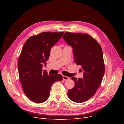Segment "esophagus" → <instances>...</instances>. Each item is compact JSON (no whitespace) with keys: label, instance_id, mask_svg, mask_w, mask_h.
Returning a JSON list of instances; mask_svg holds the SVG:
<instances>
[{"label":"esophagus","instance_id":"1","mask_svg":"<svg viewBox=\"0 0 124 124\" xmlns=\"http://www.w3.org/2000/svg\"><path fill=\"white\" fill-rule=\"evenodd\" d=\"M62 78H63V80L67 81V80H68L69 79V78L68 77H67V76H62Z\"/></svg>","mask_w":124,"mask_h":124}]
</instances>
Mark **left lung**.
I'll use <instances>...</instances> for the list:
<instances>
[{
  "instance_id": "obj_1",
  "label": "left lung",
  "mask_w": 124,
  "mask_h": 124,
  "mask_svg": "<svg viewBox=\"0 0 124 124\" xmlns=\"http://www.w3.org/2000/svg\"><path fill=\"white\" fill-rule=\"evenodd\" d=\"M63 38L72 46L74 62L81 66L84 72L83 78H71L75 85L69 89L68 96L74 102H83L95 94L102 82L105 71L102 48L86 33L66 32Z\"/></svg>"
}]
</instances>
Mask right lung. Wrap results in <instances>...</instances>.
Returning a JSON list of instances; mask_svg holds the SVG:
<instances>
[{"label": "right lung", "instance_id": "obj_1", "mask_svg": "<svg viewBox=\"0 0 124 124\" xmlns=\"http://www.w3.org/2000/svg\"><path fill=\"white\" fill-rule=\"evenodd\" d=\"M63 33L43 32L31 36L22 48L18 60V74L25 94L33 102L46 101L50 96L52 85L62 80L60 74L48 75L42 70V64L46 65L52 47Z\"/></svg>", "mask_w": 124, "mask_h": 124}]
</instances>
